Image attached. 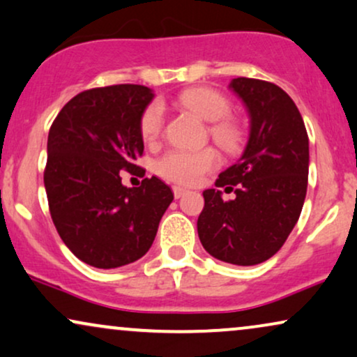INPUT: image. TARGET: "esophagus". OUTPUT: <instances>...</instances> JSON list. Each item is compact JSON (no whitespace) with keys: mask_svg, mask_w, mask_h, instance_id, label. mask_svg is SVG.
<instances>
[{"mask_svg":"<svg viewBox=\"0 0 357 357\" xmlns=\"http://www.w3.org/2000/svg\"><path fill=\"white\" fill-rule=\"evenodd\" d=\"M186 192H188L186 189L181 188V186H173V194H174L176 199H179V197H183Z\"/></svg>","mask_w":357,"mask_h":357,"instance_id":"34e87169","label":"esophagus"}]
</instances>
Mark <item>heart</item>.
Returning <instances> with one entry per match:
<instances>
[{
    "label": "heart",
    "mask_w": 357,
    "mask_h": 357,
    "mask_svg": "<svg viewBox=\"0 0 357 357\" xmlns=\"http://www.w3.org/2000/svg\"><path fill=\"white\" fill-rule=\"evenodd\" d=\"M178 103L186 110L209 121V135L212 142L225 153L241 151L245 139L242 125L229 116L232 110L229 98L207 87H191L178 96ZM165 112L160 103H151L145 108L139 119V133L143 142L155 145L163 135ZM219 166V155L212 148L201 151L171 150L156 161L155 169L169 181L181 184L197 183L206 173Z\"/></svg>",
    "instance_id": "b5f03b06"
}]
</instances>
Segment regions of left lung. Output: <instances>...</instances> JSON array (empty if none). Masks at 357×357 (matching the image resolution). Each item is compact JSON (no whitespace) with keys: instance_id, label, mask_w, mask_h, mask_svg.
I'll return each mask as SVG.
<instances>
[{"instance_id":"8db88e82","label":"left lung","mask_w":357,"mask_h":357,"mask_svg":"<svg viewBox=\"0 0 357 357\" xmlns=\"http://www.w3.org/2000/svg\"><path fill=\"white\" fill-rule=\"evenodd\" d=\"M229 87L249 110V142L241 160L215 179V188L234 189L236 199L206 189L197 234L212 257L247 267L277 254L300 218L308 186V133L295 102L278 85L237 77Z\"/></svg>"}]
</instances>
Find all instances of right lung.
Wrapping results in <instances>:
<instances>
[{
	"mask_svg": "<svg viewBox=\"0 0 357 357\" xmlns=\"http://www.w3.org/2000/svg\"><path fill=\"white\" fill-rule=\"evenodd\" d=\"M153 97L135 84L84 90L49 130L44 186L52 222L72 254L96 268L142 259L173 201L156 176L138 188L121 184V171L139 168V119Z\"/></svg>",
	"mask_w": 357,
	"mask_h": 357,
	"instance_id": "obj_1",
	"label": "right lung"
}]
</instances>
